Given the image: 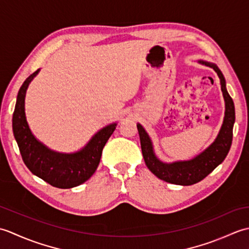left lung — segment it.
<instances>
[{"label":"left lung","instance_id":"1","mask_svg":"<svg viewBox=\"0 0 249 249\" xmlns=\"http://www.w3.org/2000/svg\"><path fill=\"white\" fill-rule=\"evenodd\" d=\"M199 63L205 66H209L217 72L220 79L221 92L224 95L226 110L223 125L219 133L216 137L215 141L209 147L200 153L199 155L194 157L193 160L174 161V162H162L156 157L154 149H153L152 140L147 135L145 129L141 124H137L139 131L140 143L142 155H143L146 167L155 176L171 184L183 185L188 186L200 182L205 177L212 172L214 169L224 161L226 156L228 155L232 143V136H233V125L235 122V110L233 100L226 89V80L219 68L213 63L205 61H199Z\"/></svg>","mask_w":249,"mask_h":249}]
</instances>
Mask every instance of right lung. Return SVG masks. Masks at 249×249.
<instances>
[{"instance_id":"obj_1","label":"right lung","mask_w":249,"mask_h":249,"mask_svg":"<svg viewBox=\"0 0 249 249\" xmlns=\"http://www.w3.org/2000/svg\"><path fill=\"white\" fill-rule=\"evenodd\" d=\"M39 70L21 86L13 114V131L25 166L36 177L57 188L79 186L91 178L99 165L105 144L113 134L116 123L109 124L95 134L88 144L75 153L50 150L35 138L25 118L24 99L29 84Z\"/></svg>"}]
</instances>
